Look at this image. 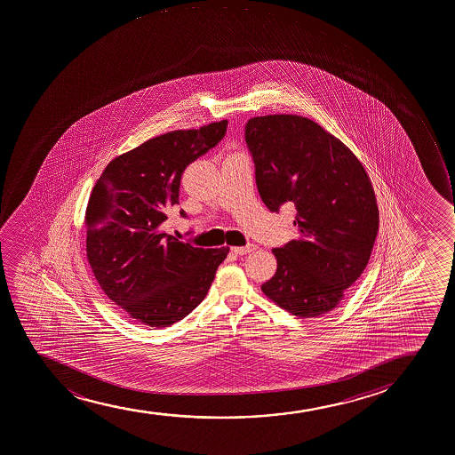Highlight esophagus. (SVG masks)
<instances>
[{"label": "esophagus", "mask_w": 455, "mask_h": 455, "mask_svg": "<svg viewBox=\"0 0 455 455\" xmlns=\"http://www.w3.org/2000/svg\"><path fill=\"white\" fill-rule=\"evenodd\" d=\"M254 250H256V245H254V243H250V245L246 246H233V248H231V252H235V256H245V254L252 252Z\"/></svg>", "instance_id": "esophagus-1"}]
</instances>
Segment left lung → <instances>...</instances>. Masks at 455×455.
<instances>
[{"mask_svg":"<svg viewBox=\"0 0 455 455\" xmlns=\"http://www.w3.org/2000/svg\"><path fill=\"white\" fill-rule=\"evenodd\" d=\"M245 139L263 203L293 204L299 237L274 248L276 272L261 291L297 317L336 308L366 269L379 213L372 183L357 156L312 119L298 115L251 118Z\"/></svg>","mask_w":455,"mask_h":455,"instance_id":"obj_1","label":"left lung"}]
</instances>
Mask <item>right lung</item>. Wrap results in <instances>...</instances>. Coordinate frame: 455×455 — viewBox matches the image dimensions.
Wrapping results in <instances>:
<instances>
[{
	"label": "right lung",
	"mask_w": 455,
	"mask_h": 455,
	"mask_svg": "<svg viewBox=\"0 0 455 455\" xmlns=\"http://www.w3.org/2000/svg\"><path fill=\"white\" fill-rule=\"evenodd\" d=\"M228 121L174 130L113 158L84 213L87 261L128 316L164 328L203 302L228 246L196 248L164 231L184 169L224 138ZM180 215L186 216L183 210Z\"/></svg>",
	"instance_id": "1"
}]
</instances>
